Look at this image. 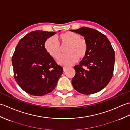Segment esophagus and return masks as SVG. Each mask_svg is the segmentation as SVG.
Here are the masks:
<instances>
[{"instance_id":"34e87169","label":"esophagus","mask_w":130,"mask_h":130,"mask_svg":"<svg viewBox=\"0 0 130 130\" xmlns=\"http://www.w3.org/2000/svg\"><path fill=\"white\" fill-rule=\"evenodd\" d=\"M67 67H64L63 68V72H65V71H66V70H67Z\"/></svg>"}]
</instances>
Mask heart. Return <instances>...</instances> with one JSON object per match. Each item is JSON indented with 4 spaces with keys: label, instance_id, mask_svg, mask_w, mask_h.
<instances>
[{
    "label": "heart",
    "instance_id": "obj_1",
    "mask_svg": "<svg viewBox=\"0 0 130 130\" xmlns=\"http://www.w3.org/2000/svg\"><path fill=\"white\" fill-rule=\"evenodd\" d=\"M59 42L62 46H67L65 52L58 58L57 62L60 65L70 66L76 62L79 59H83L88 51V43L84 38L73 32H67L61 34L58 37ZM45 48L48 54L53 59L59 57L61 52L59 43L54 37L48 38L45 41Z\"/></svg>",
    "mask_w": 130,
    "mask_h": 130
}]
</instances>
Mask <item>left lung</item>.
<instances>
[{"instance_id": "1", "label": "left lung", "mask_w": 130, "mask_h": 130, "mask_svg": "<svg viewBox=\"0 0 130 130\" xmlns=\"http://www.w3.org/2000/svg\"><path fill=\"white\" fill-rule=\"evenodd\" d=\"M70 31L84 36L88 43L86 56L79 65L74 67L73 86L84 94L97 93L112 79L115 62L114 50L106 36L94 29L82 27Z\"/></svg>"}]
</instances>
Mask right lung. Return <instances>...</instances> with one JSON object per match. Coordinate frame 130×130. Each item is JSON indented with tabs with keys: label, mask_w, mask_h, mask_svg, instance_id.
Returning <instances> with one entry per match:
<instances>
[{
	"label": "right lung",
	"mask_w": 130,
	"mask_h": 130,
	"mask_svg": "<svg viewBox=\"0 0 130 130\" xmlns=\"http://www.w3.org/2000/svg\"><path fill=\"white\" fill-rule=\"evenodd\" d=\"M56 34L32 31L16 46L12 59L14 77L19 86L29 94L42 96L51 92L63 73V68L48 54L44 46L46 40Z\"/></svg>",
	"instance_id": "right-lung-1"
}]
</instances>
